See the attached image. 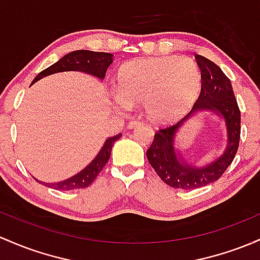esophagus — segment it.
Returning <instances> with one entry per match:
<instances>
[{
    "mask_svg": "<svg viewBox=\"0 0 260 260\" xmlns=\"http://www.w3.org/2000/svg\"><path fill=\"white\" fill-rule=\"evenodd\" d=\"M143 124V122L141 121V119H133V121L129 122V124H128V128L129 129H132V128H136V127H139V125Z\"/></svg>",
    "mask_w": 260,
    "mask_h": 260,
    "instance_id": "1",
    "label": "esophagus"
}]
</instances>
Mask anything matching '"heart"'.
Segmentation results:
<instances>
[{
  "label": "heart",
  "instance_id": "obj_1",
  "mask_svg": "<svg viewBox=\"0 0 260 260\" xmlns=\"http://www.w3.org/2000/svg\"><path fill=\"white\" fill-rule=\"evenodd\" d=\"M115 88L121 105L145 104L153 119L168 121L193 104L201 90V73L187 58L138 59L119 68Z\"/></svg>",
  "mask_w": 260,
  "mask_h": 260
}]
</instances>
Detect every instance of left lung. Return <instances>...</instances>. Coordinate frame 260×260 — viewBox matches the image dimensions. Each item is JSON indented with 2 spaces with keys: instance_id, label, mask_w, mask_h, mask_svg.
Listing matches in <instances>:
<instances>
[{
  "instance_id": "obj_1",
  "label": "left lung",
  "mask_w": 260,
  "mask_h": 260,
  "mask_svg": "<svg viewBox=\"0 0 260 260\" xmlns=\"http://www.w3.org/2000/svg\"><path fill=\"white\" fill-rule=\"evenodd\" d=\"M195 59L201 70V91L192 110L176 124L159 128L147 150L149 164L159 178L174 189H199L217 181L232 164L241 139V111L230 79L210 59L199 54H195ZM202 109H210L225 118L228 148L217 161L205 168H195L177 158L173 148V137L185 119Z\"/></svg>"
}]
</instances>
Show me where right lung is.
Here are the masks:
<instances>
[{"label":"right lung","instance_id":"obj_1","mask_svg":"<svg viewBox=\"0 0 260 260\" xmlns=\"http://www.w3.org/2000/svg\"><path fill=\"white\" fill-rule=\"evenodd\" d=\"M112 54L110 53H102V51H91V50H75L71 53L67 54L62 56L59 61L55 64L50 65L45 70L41 71L36 79L33 80L32 84L38 81L39 79L44 78V76L50 75L54 73H60V71H69V70H79L85 71L87 74H92V75L98 76L100 79H104L106 75L107 68L110 67L112 62ZM121 133L117 136L111 137L105 142L104 147L100 150V153L96 155L90 164L81 170L79 174H76L73 178L68 179V180L54 182V184H47V182H42L45 186L51 187L59 191H67L74 189H84L87 187L96 179L100 172L104 169L111 155V150H112V145L117 139L121 138ZM38 181V180H37ZM41 182V181H38Z\"/></svg>","mask_w":260,"mask_h":260}]
</instances>
